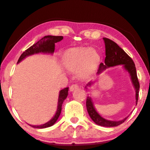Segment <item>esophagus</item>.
Wrapping results in <instances>:
<instances>
[{"label":"esophagus","instance_id":"34e87169","mask_svg":"<svg viewBox=\"0 0 150 150\" xmlns=\"http://www.w3.org/2000/svg\"><path fill=\"white\" fill-rule=\"evenodd\" d=\"M78 85L77 84H76V83H74V84H72L71 85V86H70V91H73L74 90V89H77L78 88Z\"/></svg>","mask_w":150,"mask_h":150}]
</instances>
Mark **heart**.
I'll list each match as a JSON object with an SVG mask.
<instances>
[{
  "label": "heart",
  "mask_w": 150,
  "mask_h": 150,
  "mask_svg": "<svg viewBox=\"0 0 150 150\" xmlns=\"http://www.w3.org/2000/svg\"><path fill=\"white\" fill-rule=\"evenodd\" d=\"M100 59V55L94 50L87 48H75L64 53L62 62L67 70L72 72L78 70L79 75L86 77L97 67Z\"/></svg>",
  "instance_id": "obj_1"
}]
</instances>
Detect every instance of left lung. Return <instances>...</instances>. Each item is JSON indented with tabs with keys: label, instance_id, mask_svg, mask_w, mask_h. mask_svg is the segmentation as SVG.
I'll return each instance as SVG.
<instances>
[{
	"label": "left lung",
	"instance_id": "1",
	"mask_svg": "<svg viewBox=\"0 0 150 150\" xmlns=\"http://www.w3.org/2000/svg\"><path fill=\"white\" fill-rule=\"evenodd\" d=\"M105 48H106V58H105L104 64H100L98 68V73H100L102 70L106 69L107 67H114L119 64H124L125 68L130 73L131 79L133 83V86L136 89V102H137L138 97H139V82L138 80L137 72H136L135 64L134 63L133 59L127 54L118 45V44L112 40L106 38H104ZM91 83L87 84V87L90 86ZM86 107L87 110L88 112L89 117H91L93 121L96 124L103 127H116L118 126L122 122H124L128 117L124 118L123 120L120 121H112L104 119L98 114L95 110L91 98L89 96L86 100Z\"/></svg>",
	"mask_w": 150,
	"mask_h": 150
}]
</instances>
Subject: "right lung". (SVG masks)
<instances>
[{"mask_svg":"<svg viewBox=\"0 0 150 150\" xmlns=\"http://www.w3.org/2000/svg\"><path fill=\"white\" fill-rule=\"evenodd\" d=\"M63 39L62 36H53V35H46L40 39L39 41H38L36 43L33 44L30 48L27 49L25 51L22 53V54L20 56L19 60H18L17 63L22 61L24 58L26 57L27 56L32 55L33 54L38 53V52H48V53H53L54 52L55 49V43L59 42ZM69 88H66L62 89L59 93V101H58V108L56 112L54 117L52 118V119L50 121L46 122V123L42 125H31V126L34 127V128L38 129H43L52 126L55 123L58 118H59L62 109V104L63 103V101L66 99L68 95Z\"/></svg>","mask_w":150,"mask_h":150,"instance_id":"1","label":"right lung"}]
</instances>
